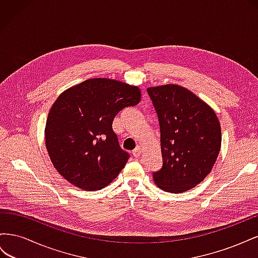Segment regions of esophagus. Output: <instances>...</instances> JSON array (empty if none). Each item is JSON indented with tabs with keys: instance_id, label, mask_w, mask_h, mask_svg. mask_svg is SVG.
I'll return each mask as SVG.
<instances>
[{
	"instance_id": "34e87169",
	"label": "esophagus",
	"mask_w": 258,
	"mask_h": 258,
	"mask_svg": "<svg viewBox=\"0 0 258 258\" xmlns=\"http://www.w3.org/2000/svg\"><path fill=\"white\" fill-rule=\"evenodd\" d=\"M140 154H141V147H140V146H137V147H136V150H135L134 152H132V155H134V157H135V158H138L139 156H140Z\"/></svg>"
}]
</instances>
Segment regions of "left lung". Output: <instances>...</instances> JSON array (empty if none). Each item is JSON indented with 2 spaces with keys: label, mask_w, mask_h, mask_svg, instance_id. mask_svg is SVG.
<instances>
[{
  "label": "left lung",
  "mask_w": 258,
  "mask_h": 258,
  "mask_svg": "<svg viewBox=\"0 0 258 258\" xmlns=\"http://www.w3.org/2000/svg\"><path fill=\"white\" fill-rule=\"evenodd\" d=\"M158 117L162 166L153 172L159 188L183 192L211 172L221 150V126L215 112L178 85L147 88Z\"/></svg>",
  "instance_id": "left-lung-1"
}]
</instances>
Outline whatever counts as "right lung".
I'll return each instance as SVG.
<instances>
[{"label":"right lung","mask_w":258,"mask_h":258,"mask_svg":"<svg viewBox=\"0 0 258 258\" xmlns=\"http://www.w3.org/2000/svg\"><path fill=\"white\" fill-rule=\"evenodd\" d=\"M140 100L136 86L108 79L87 80L61 93L49 111L45 139L52 165L68 182L97 190L118 175L130 156L119 146L113 120Z\"/></svg>","instance_id":"add662e5"}]
</instances>
